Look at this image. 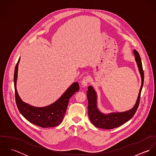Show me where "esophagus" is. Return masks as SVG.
<instances>
[{"mask_svg":"<svg viewBox=\"0 0 156 156\" xmlns=\"http://www.w3.org/2000/svg\"><path fill=\"white\" fill-rule=\"evenodd\" d=\"M89 82V77H88V76H86V77H85L83 79L82 81V87H87V86L88 85Z\"/></svg>","mask_w":156,"mask_h":156,"instance_id":"34e87169","label":"esophagus"}]
</instances>
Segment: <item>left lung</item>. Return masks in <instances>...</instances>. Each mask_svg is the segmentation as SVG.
<instances>
[{
  "label": "left lung",
  "instance_id": "8db88e82",
  "mask_svg": "<svg viewBox=\"0 0 156 156\" xmlns=\"http://www.w3.org/2000/svg\"><path fill=\"white\" fill-rule=\"evenodd\" d=\"M133 53L135 61L141 77V86L136 104L131 109L127 111L104 113L98 108V98L95 90L93 87L89 86L88 88V90H87V97L88 100V113L91 123L95 127L103 129H113L118 127L129 121L133 116L139 106L140 93L144 85V74L139 54L136 50H133Z\"/></svg>",
  "mask_w": 156,
  "mask_h": 156
}]
</instances>
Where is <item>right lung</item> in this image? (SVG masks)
I'll use <instances>...</instances> for the list:
<instances>
[{"label":"right lung","mask_w":156,"mask_h":156,"mask_svg":"<svg viewBox=\"0 0 156 156\" xmlns=\"http://www.w3.org/2000/svg\"><path fill=\"white\" fill-rule=\"evenodd\" d=\"M20 58L15 68L14 82L16 94V101L20 113L28 121L37 126L48 128L59 125L67 111L69 98L76 92L79 90L77 82L72 83L65 92L52 104L44 107H35L24 102L17 90V80L18 67Z\"/></svg>","instance_id":"add662e5"}]
</instances>
